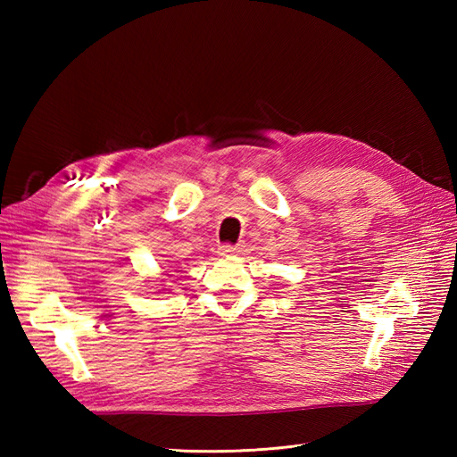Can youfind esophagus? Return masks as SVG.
I'll return each instance as SVG.
<instances>
[{
	"mask_svg": "<svg viewBox=\"0 0 457 457\" xmlns=\"http://www.w3.org/2000/svg\"><path fill=\"white\" fill-rule=\"evenodd\" d=\"M239 249L234 247V245H221L220 247V255L221 257H229V255H237Z\"/></svg>",
	"mask_w": 457,
	"mask_h": 457,
	"instance_id": "34e87169",
	"label": "esophagus"
}]
</instances>
